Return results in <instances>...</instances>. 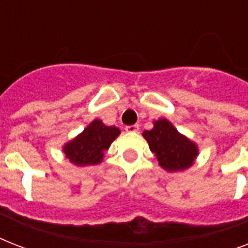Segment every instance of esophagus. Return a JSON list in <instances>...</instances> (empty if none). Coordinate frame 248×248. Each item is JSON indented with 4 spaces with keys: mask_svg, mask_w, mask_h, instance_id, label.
Here are the masks:
<instances>
[{
    "mask_svg": "<svg viewBox=\"0 0 248 248\" xmlns=\"http://www.w3.org/2000/svg\"><path fill=\"white\" fill-rule=\"evenodd\" d=\"M139 127H140L139 124H130V126H126L124 130H126L127 132H136V131H139Z\"/></svg>",
    "mask_w": 248,
    "mask_h": 248,
    "instance_id": "esophagus-1",
    "label": "esophagus"
}]
</instances>
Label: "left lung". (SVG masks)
Returning <instances> with one entry per match:
<instances>
[{"label": "left lung", "mask_w": 248, "mask_h": 248, "mask_svg": "<svg viewBox=\"0 0 248 248\" xmlns=\"http://www.w3.org/2000/svg\"><path fill=\"white\" fill-rule=\"evenodd\" d=\"M159 165L167 171H180L192 166L198 155L196 144L180 135L167 120H158L155 127L143 132Z\"/></svg>", "instance_id": "1"}]
</instances>
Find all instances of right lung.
Here are the masks:
<instances>
[{
	"label": "right lung",
	"mask_w": 248,
	"mask_h": 248,
	"mask_svg": "<svg viewBox=\"0 0 248 248\" xmlns=\"http://www.w3.org/2000/svg\"><path fill=\"white\" fill-rule=\"evenodd\" d=\"M118 135V128L105 126L101 121L95 120L81 135L64 147V153L75 165H96L101 162L104 152Z\"/></svg>",
	"instance_id": "obj_1"
}]
</instances>
